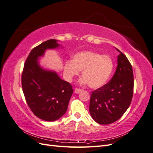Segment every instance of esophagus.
<instances>
[{"mask_svg":"<svg viewBox=\"0 0 153 153\" xmlns=\"http://www.w3.org/2000/svg\"><path fill=\"white\" fill-rule=\"evenodd\" d=\"M82 91H83V89H80V88H76V89H75V93H76V94L80 93V92H82Z\"/></svg>","mask_w":153,"mask_h":153,"instance_id":"esophagus-1","label":"esophagus"}]
</instances>
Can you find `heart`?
<instances>
[{"label":"heart","instance_id":"1","mask_svg":"<svg viewBox=\"0 0 153 153\" xmlns=\"http://www.w3.org/2000/svg\"><path fill=\"white\" fill-rule=\"evenodd\" d=\"M114 62L109 55H101L92 51H82L73 55L72 61L64 64V74L71 80L82 71L80 82L88 84L91 88L104 85L110 78L114 69Z\"/></svg>","mask_w":153,"mask_h":153}]
</instances>
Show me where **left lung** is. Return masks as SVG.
I'll use <instances>...</instances> for the list:
<instances>
[{
	"instance_id": "obj_1",
	"label": "left lung",
	"mask_w": 153,
	"mask_h": 153,
	"mask_svg": "<svg viewBox=\"0 0 153 153\" xmlns=\"http://www.w3.org/2000/svg\"><path fill=\"white\" fill-rule=\"evenodd\" d=\"M117 50L120 54L112 79L92 91L91 96L89 112L92 119L100 124L117 121L127 110L133 98L134 79L131 64L126 55Z\"/></svg>"
}]
</instances>
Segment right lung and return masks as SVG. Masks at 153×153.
I'll return each mask as SVG.
<instances>
[{"label":"right lung","mask_w":153,"mask_h":153,"mask_svg":"<svg viewBox=\"0 0 153 153\" xmlns=\"http://www.w3.org/2000/svg\"><path fill=\"white\" fill-rule=\"evenodd\" d=\"M56 39H49L31 50L22 74V90L26 102L33 114L46 121H54L66 113L73 87L53 71L41 68L38 61L45 51L55 48Z\"/></svg>","instance_id":"right-lung-1"}]
</instances>
